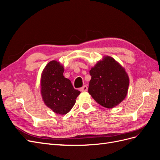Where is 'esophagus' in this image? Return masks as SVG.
Instances as JSON below:
<instances>
[{
  "instance_id": "obj_1",
  "label": "esophagus",
  "mask_w": 160,
  "mask_h": 160,
  "mask_svg": "<svg viewBox=\"0 0 160 160\" xmlns=\"http://www.w3.org/2000/svg\"><path fill=\"white\" fill-rule=\"evenodd\" d=\"M88 87H87L86 85H84V86L82 87V88H80V91H82V92L87 91H88Z\"/></svg>"
}]
</instances>
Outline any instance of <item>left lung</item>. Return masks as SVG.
Returning <instances> with one entry per match:
<instances>
[{"mask_svg": "<svg viewBox=\"0 0 160 160\" xmlns=\"http://www.w3.org/2000/svg\"><path fill=\"white\" fill-rule=\"evenodd\" d=\"M88 91L97 103L113 108L127 95L129 79L125 69L111 57H105L89 71Z\"/></svg>", "mask_w": 160, "mask_h": 160, "instance_id": "1", "label": "left lung"}]
</instances>
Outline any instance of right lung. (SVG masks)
Masks as SVG:
<instances>
[{
    "label": "right lung",
    "instance_id": "obj_1",
    "mask_svg": "<svg viewBox=\"0 0 160 160\" xmlns=\"http://www.w3.org/2000/svg\"><path fill=\"white\" fill-rule=\"evenodd\" d=\"M63 67L59 62L52 61L43 70L41 82V95L45 105L61 115L69 112L81 93L63 76Z\"/></svg>",
    "mask_w": 160,
    "mask_h": 160
}]
</instances>
